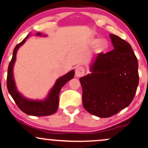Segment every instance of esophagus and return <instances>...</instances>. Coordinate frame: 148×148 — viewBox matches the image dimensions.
<instances>
[{"label":"esophagus","instance_id":"esophagus-1","mask_svg":"<svg viewBox=\"0 0 148 148\" xmlns=\"http://www.w3.org/2000/svg\"><path fill=\"white\" fill-rule=\"evenodd\" d=\"M85 73V70L82 66H77L75 69V75L77 77H82Z\"/></svg>","mask_w":148,"mask_h":148}]
</instances>
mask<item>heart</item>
Wrapping results in <instances>:
<instances>
[{"label": "heart", "mask_w": 148, "mask_h": 148, "mask_svg": "<svg viewBox=\"0 0 148 148\" xmlns=\"http://www.w3.org/2000/svg\"><path fill=\"white\" fill-rule=\"evenodd\" d=\"M97 42V39H93L92 41V44H96V43ZM107 42L105 40V39H101V40H100L99 42H98L97 44V50L99 51H104L105 49L107 48Z\"/></svg>", "instance_id": "heart-1"}]
</instances>
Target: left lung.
<instances>
[{"label": "left lung", "mask_w": 148, "mask_h": 148, "mask_svg": "<svg viewBox=\"0 0 148 148\" xmlns=\"http://www.w3.org/2000/svg\"><path fill=\"white\" fill-rule=\"evenodd\" d=\"M114 49L100 53L91 74L80 77L85 110L101 118L115 115L133 101L139 83L138 60L131 45L111 34Z\"/></svg>", "instance_id": "obj_1"}]
</instances>
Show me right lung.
Segmentation results:
<instances>
[{
  "label": "right lung",
  "instance_id": "obj_1",
  "mask_svg": "<svg viewBox=\"0 0 148 148\" xmlns=\"http://www.w3.org/2000/svg\"><path fill=\"white\" fill-rule=\"evenodd\" d=\"M38 35H41L40 33H37ZM29 36L23 39V42L17 44L13 50L12 58L9 63L7 75V87L9 93L15 101V104L18 106L19 109L23 111L24 113L28 115L36 116H49L54 114L58 109V101H59V92L61 87L70 80L73 77L74 71H70L63 77H60L56 82L52 90L49 93L47 99L44 101H30L24 98L17 91L15 85V82L13 80L12 75V68L16 58V53L17 49L20 46L26 42V39Z\"/></svg>",
  "mask_w": 148,
  "mask_h": 148
}]
</instances>
